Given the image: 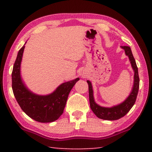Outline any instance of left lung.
<instances>
[{"label": "left lung", "mask_w": 152, "mask_h": 152, "mask_svg": "<svg viewBox=\"0 0 152 152\" xmlns=\"http://www.w3.org/2000/svg\"><path fill=\"white\" fill-rule=\"evenodd\" d=\"M121 48L125 50V55L129 59L131 65L134 71V80L132 92L124 101L115 106L111 107H101L98 104L94 101L93 95V90L91 81L87 80L88 84L89 101L90 106L95 115L99 119L109 121H114L119 119L120 118L124 117L130 109L134 105L136 99H137L139 87H140V78L138 74V68L136 65L135 60L133 57L132 50L129 46H121Z\"/></svg>", "instance_id": "left-lung-1"}]
</instances>
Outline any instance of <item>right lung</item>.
I'll return each mask as SVG.
<instances>
[{
  "mask_svg": "<svg viewBox=\"0 0 152 152\" xmlns=\"http://www.w3.org/2000/svg\"><path fill=\"white\" fill-rule=\"evenodd\" d=\"M25 45L18 52L12 69V88L14 96L21 109L31 119L41 123L55 121L63 113L69 93L80 78L62 83L47 95L33 93L25 85L20 76Z\"/></svg>",
  "mask_w": 152,
  "mask_h": 152,
  "instance_id": "1",
  "label": "right lung"
}]
</instances>
